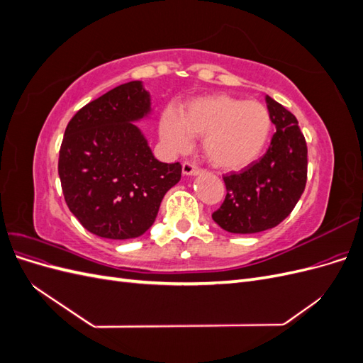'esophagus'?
Instances as JSON below:
<instances>
[{
    "label": "esophagus",
    "mask_w": 363,
    "mask_h": 363,
    "mask_svg": "<svg viewBox=\"0 0 363 363\" xmlns=\"http://www.w3.org/2000/svg\"><path fill=\"white\" fill-rule=\"evenodd\" d=\"M201 169L196 167L194 162H184L183 163V174L184 175H196Z\"/></svg>",
    "instance_id": "esophagus-1"
}]
</instances>
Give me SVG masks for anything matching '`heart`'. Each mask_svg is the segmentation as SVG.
Returning <instances> with one entry per match:
<instances>
[{
  "instance_id": "b5f03b06",
  "label": "heart",
  "mask_w": 363,
  "mask_h": 363,
  "mask_svg": "<svg viewBox=\"0 0 363 363\" xmlns=\"http://www.w3.org/2000/svg\"><path fill=\"white\" fill-rule=\"evenodd\" d=\"M271 130L268 108L257 101L218 94L192 100L184 115L167 108L160 138L172 151H186L192 136L204 138V155L215 168L239 171L255 162Z\"/></svg>"
}]
</instances>
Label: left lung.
Here are the masks:
<instances>
[{
	"mask_svg": "<svg viewBox=\"0 0 363 363\" xmlns=\"http://www.w3.org/2000/svg\"><path fill=\"white\" fill-rule=\"evenodd\" d=\"M265 101L276 125L271 144L257 162L224 175L225 200L212 213L213 221L230 233H259L279 225L306 188L307 145L298 121L271 96Z\"/></svg>",
	"mask_w": 363,
	"mask_h": 363,
	"instance_id": "1",
	"label": "left lung"
}]
</instances>
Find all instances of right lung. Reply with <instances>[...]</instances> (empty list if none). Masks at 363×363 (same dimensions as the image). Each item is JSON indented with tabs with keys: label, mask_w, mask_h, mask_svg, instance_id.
I'll list each match as a JSON object with an SVG mask.
<instances>
[{
	"label": "right lung",
	"mask_w": 363,
	"mask_h": 363,
	"mask_svg": "<svg viewBox=\"0 0 363 363\" xmlns=\"http://www.w3.org/2000/svg\"><path fill=\"white\" fill-rule=\"evenodd\" d=\"M151 111L142 82L124 83L82 107L68 123L59 152L65 201L100 238L133 239L156 221L160 203L182 177L162 163L135 121Z\"/></svg>",
	"instance_id": "1"
}]
</instances>
